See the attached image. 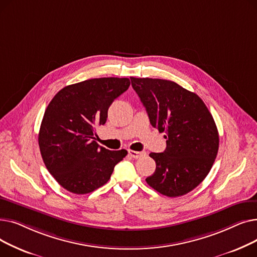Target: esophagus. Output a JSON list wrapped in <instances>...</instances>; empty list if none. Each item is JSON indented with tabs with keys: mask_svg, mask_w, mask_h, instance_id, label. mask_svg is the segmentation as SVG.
<instances>
[{
	"mask_svg": "<svg viewBox=\"0 0 257 257\" xmlns=\"http://www.w3.org/2000/svg\"><path fill=\"white\" fill-rule=\"evenodd\" d=\"M128 153L133 158H140L146 154L145 152H138V151H133V150H128Z\"/></svg>",
	"mask_w": 257,
	"mask_h": 257,
	"instance_id": "34e87169",
	"label": "esophagus"
}]
</instances>
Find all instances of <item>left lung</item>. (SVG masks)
Instances as JSON below:
<instances>
[{
  "label": "left lung",
  "instance_id": "8db88e82",
  "mask_svg": "<svg viewBox=\"0 0 257 257\" xmlns=\"http://www.w3.org/2000/svg\"><path fill=\"white\" fill-rule=\"evenodd\" d=\"M130 79L151 125L166 133V150L150 153L156 170L147 183L172 198L190 193L205 179L218 154L219 133L211 113L198 94L173 81Z\"/></svg>",
  "mask_w": 257,
  "mask_h": 257
}]
</instances>
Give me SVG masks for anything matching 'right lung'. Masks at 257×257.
<instances>
[{"label": "right lung", "mask_w": 257, "mask_h": 257, "mask_svg": "<svg viewBox=\"0 0 257 257\" xmlns=\"http://www.w3.org/2000/svg\"><path fill=\"white\" fill-rule=\"evenodd\" d=\"M130 85L128 78H96L67 85L49 103L38 133L44 163L66 191L93 192L110 179L126 150L110 151L94 141L111 103Z\"/></svg>", "instance_id": "1"}]
</instances>
